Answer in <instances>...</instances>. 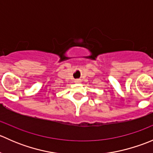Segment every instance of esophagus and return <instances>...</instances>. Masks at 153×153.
I'll return each mask as SVG.
<instances>
[{"mask_svg":"<svg viewBox=\"0 0 153 153\" xmlns=\"http://www.w3.org/2000/svg\"><path fill=\"white\" fill-rule=\"evenodd\" d=\"M75 83H80V82H81V79H76V80H75Z\"/></svg>","mask_w":153,"mask_h":153,"instance_id":"1","label":"esophagus"}]
</instances>
